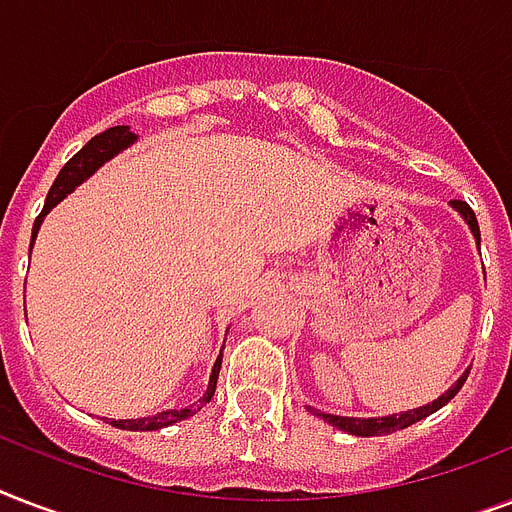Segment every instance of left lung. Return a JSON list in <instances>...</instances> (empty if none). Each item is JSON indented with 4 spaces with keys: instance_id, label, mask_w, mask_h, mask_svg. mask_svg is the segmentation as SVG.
Here are the masks:
<instances>
[{
    "instance_id": "1",
    "label": "left lung",
    "mask_w": 512,
    "mask_h": 512,
    "mask_svg": "<svg viewBox=\"0 0 512 512\" xmlns=\"http://www.w3.org/2000/svg\"><path fill=\"white\" fill-rule=\"evenodd\" d=\"M452 207L457 209L462 217H465V223L470 225V231H473L476 241L481 244V231H478L476 212H473V209H470L468 204L460 199H454ZM465 380H468V372L462 374L460 380L454 382L452 388L446 390L441 398H436L433 404H425V406H420V409H409V412L388 414V417H340V414H321V417H324L329 425H335V428L350 433V436H388V433H396V430L409 428V425H414V422L425 420L428 414L438 412L441 406L449 404V401H452V398L460 393V388L465 385Z\"/></svg>"
}]
</instances>
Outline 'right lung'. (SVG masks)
<instances>
[{
  "label": "right lung",
  "mask_w": 512,
  "mask_h": 512,
  "mask_svg": "<svg viewBox=\"0 0 512 512\" xmlns=\"http://www.w3.org/2000/svg\"><path fill=\"white\" fill-rule=\"evenodd\" d=\"M138 140L135 132H130V127H108L106 132H100L95 138L87 143V146L74 154L71 159L66 162V167L58 172L55 177V183H52L50 193H47V201H44V209L39 212V217L34 220V231H31V247H34V239L36 233H39V225H42L44 215L50 212L58 201H63L68 193L74 191L76 185H82L87 177L92 175L95 170H100L108 159H114L119 151L124 148H130L132 143ZM220 364H223V353L217 356L215 366H212V374H209V385H207V393L199 398V406H193V409H170V412H162L156 414V417H143V420H111L114 428H122V430H159V428H167L172 422H180V420H188L196 409H201L204 404H209V398L215 396V388H217V374H220Z\"/></svg>",
  "instance_id": "1"
}]
</instances>
